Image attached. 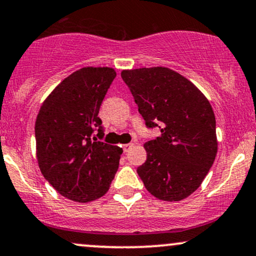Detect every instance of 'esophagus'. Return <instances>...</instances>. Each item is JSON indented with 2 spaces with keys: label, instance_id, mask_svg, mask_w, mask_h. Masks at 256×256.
<instances>
[{
  "label": "esophagus",
  "instance_id": "obj_1",
  "mask_svg": "<svg viewBox=\"0 0 256 256\" xmlns=\"http://www.w3.org/2000/svg\"><path fill=\"white\" fill-rule=\"evenodd\" d=\"M132 146H134L132 143H128V144H122V150H124V152H128L132 148Z\"/></svg>",
  "mask_w": 256,
  "mask_h": 256
}]
</instances>
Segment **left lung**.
Listing matches in <instances>:
<instances>
[{"mask_svg": "<svg viewBox=\"0 0 256 256\" xmlns=\"http://www.w3.org/2000/svg\"><path fill=\"white\" fill-rule=\"evenodd\" d=\"M138 112L161 137L144 143L146 160L137 168L146 189L162 201L186 198L198 189L218 152L216 116L202 91L167 67L122 70Z\"/></svg>", "mask_w": 256, "mask_h": 256, "instance_id": "left-lung-1", "label": "left lung"}]
</instances>
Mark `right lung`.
Masks as SVG:
<instances>
[{"instance_id": "right-lung-1", "label": "right lung", "mask_w": 256, "mask_h": 256, "mask_svg": "<svg viewBox=\"0 0 256 256\" xmlns=\"http://www.w3.org/2000/svg\"><path fill=\"white\" fill-rule=\"evenodd\" d=\"M116 72L83 67L46 96L34 124L36 155L44 178L64 198L86 204L110 189L122 149L98 138L104 134L100 107Z\"/></svg>"}]
</instances>
